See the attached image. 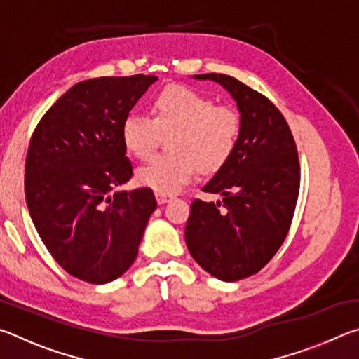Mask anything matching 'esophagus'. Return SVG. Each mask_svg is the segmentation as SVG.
<instances>
[{"mask_svg": "<svg viewBox=\"0 0 359 359\" xmlns=\"http://www.w3.org/2000/svg\"><path fill=\"white\" fill-rule=\"evenodd\" d=\"M155 198H156V201H158V204H166V203H169V201H172V194H165V193H160V191H156L155 193Z\"/></svg>", "mask_w": 359, "mask_h": 359, "instance_id": "34e87169", "label": "esophagus"}]
</instances>
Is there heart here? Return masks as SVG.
Returning a JSON list of instances; mask_svg holds the SVG:
<instances>
[{
  "mask_svg": "<svg viewBox=\"0 0 359 359\" xmlns=\"http://www.w3.org/2000/svg\"><path fill=\"white\" fill-rule=\"evenodd\" d=\"M242 131L239 112L185 85H168L151 98V117L128 114L121 121V141L139 160L154 155L163 136L168 154L137 169V180L155 191L174 194L198 171L215 174L228 165Z\"/></svg>",
  "mask_w": 359,
  "mask_h": 359,
  "instance_id": "b5f03b06",
  "label": "heart"
}]
</instances>
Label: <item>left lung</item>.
Returning <instances> with one entry per match:
<instances>
[{"label": "left lung", "mask_w": 359, "mask_h": 359, "mask_svg": "<svg viewBox=\"0 0 359 359\" xmlns=\"http://www.w3.org/2000/svg\"><path fill=\"white\" fill-rule=\"evenodd\" d=\"M194 77L228 90L242 131L233 158L203 188L223 201L194 199L185 242L204 271L236 282L263 269L287 238L299 194V158L287 120L264 95L226 74Z\"/></svg>", "instance_id": "obj_1"}]
</instances>
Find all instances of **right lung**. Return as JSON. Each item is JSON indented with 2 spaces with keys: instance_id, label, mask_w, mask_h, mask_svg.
I'll use <instances>...</instances> for the list:
<instances>
[{
  "instance_id": "add662e5",
  "label": "right lung",
  "mask_w": 359,
  "mask_h": 359,
  "mask_svg": "<svg viewBox=\"0 0 359 359\" xmlns=\"http://www.w3.org/2000/svg\"><path fill=\"white\" fill-rule=\"evenodd\" d=\"M155 81L136 74L79 82L44 114L29 141V215L57 263L83 282L123 274L156 209L147 187L117 190L133 175L121 121Z\"/></svg>"
}]
</instances>
